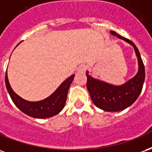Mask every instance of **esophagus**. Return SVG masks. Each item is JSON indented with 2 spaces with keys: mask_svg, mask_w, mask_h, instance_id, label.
Here are the masks:
<instances>
[{
  "mask_svg": "<svg viewBox=\"0 0 152 152\" xmlns=\"http://www.w3.org/2000/svg\"><path fill=\"white\" fill-rule=\"evenodd\" d=\"M87 66L86 65H80L79 66H78V69H77V70H78V72H80V73H83V72H85L86 70H87Z\"/></svg>",
  "mask_w": 152,
  "mask_h": 152,
  "instance_id": "1",
  "label": "esophagus"
}]
</instances>
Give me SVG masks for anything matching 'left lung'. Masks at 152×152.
Returning a JSON list of instances; mask_svg holds the SVG:
<instances>
[{
    "mask_svg": "<svg viewBox=\"0 0 152 152\" xmlns=\"http://www.w3.org/2000/svg\"><path fill=\"white\" fill-rule=\"evenodd\" d=\"M110 33L133 46L138 58V73L124 84L116 86L91 77L89 72L87 71V87L91 100L96 107L106 112H119L132 105L138 99L145 80V68L140 53L132 41L113 31H110Z\"/></svg>",
    "mask_w": 152,
    "mask_h": 152,
    "instance_id": "8db88e82",
    "label": "left lung"
}]
</instances>
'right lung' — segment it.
Segmentation results:
<instances>
[{
    "instance_id": "1",
    "label": "right lung",
    "mask_w": 152,
    "mask_h": 152,
    "mask_svg": "<svg viewBox=\"0 0 152 152\" xmlns=\"http://www.w3.org/2000/svg\"><path fill=\"white\" fill-rule=\"evenodd\" d=\"M75 75L66 78L58 88L44 99L39 101H28L23 99L11 88L8 79L7 70L5 73V85L14 104L27 116L34 118H48L58 114L65 107L68 90L74 80Z\"/></svg>"
}]
</instances>
